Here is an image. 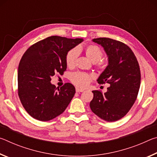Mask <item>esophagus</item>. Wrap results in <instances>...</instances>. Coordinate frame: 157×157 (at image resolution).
<instances>
[{"label": "esophagus", "mask_w": 157, "mask_h": 157, "mask_svg": "<svg viewBox=\"0 0 157 157\" xmlns=\"http://www.w3.org/2000/svg\"><path fill=\"white\" fill-rule=\"evenodd\" d=\"M76 92L77 93H79V92H83L84 90L83 89H79V88H76Z\"/></svg>", "instance_id": "1"}]
</instances>
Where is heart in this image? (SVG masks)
Here are the masks:
<instances>
[{"instance_id": "b5f03b06", "label": "heart", "mask_w": 157, "mask_h": 157, "mask_svg": "<svg viewBox=\"0 0 157 157\" xmlns=\"http://www.w3.org/2000/svg\"><path fill=\"white\" fill-rule=\"evenodd\" d=\"M84 51L87 58L93 63L97 62L98 68L104 69L107 66V62L104 60H99L102 57L103 52L100 47L96 45H88L84 48L78 47L69 50L66 56V63L68 68H73L76 63L79 52ZM70 79L72 83L80 88H84L93 79L92 76L88 73L83 72H76L71 74Z\"/></svg>"}]
</instances>
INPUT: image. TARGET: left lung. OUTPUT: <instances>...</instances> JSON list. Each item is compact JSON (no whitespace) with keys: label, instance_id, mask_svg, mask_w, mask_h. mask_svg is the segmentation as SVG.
<instances>
[{"label":"left lung","instance_id":"obj_1","mask_svg":"<svg viewBox=\"0 0 157 157\" xmlns=\"http://www.w3.org/2000/svg\"><path fill=\"white\" fill-rule=\"evenodd\" d=\"M101 45L108 57V65L97 79L99 84H109L107 91H93L90 108L102 120H120L136 100L140 84L139 62L131 48L123 42L109 38L94 39Z\"/></svg>","mask_w":157,"mask_h":157}]
</instances>
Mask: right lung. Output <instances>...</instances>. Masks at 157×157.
Listing matches in <instances>:
<instances>
[{
  "instance_id": "1",
  "label": "right lung",
  "mask_w": 157,
  "mask_h": 157,
  "mask_svg": "<svg viewBox=\"0 0 157 157\" xmlns=\"http://www.w3.org/2000/svg\"><path fill=\"white\" fill-rule=\"evenodd\" d=\"M83 39L52 36L26 50L18 68V94L23 107L34 118L48 121L62 114L75 94L71 83L59 89L50 83L55 74L66 70V56Z\"/></svg>"
}]
</instances>
